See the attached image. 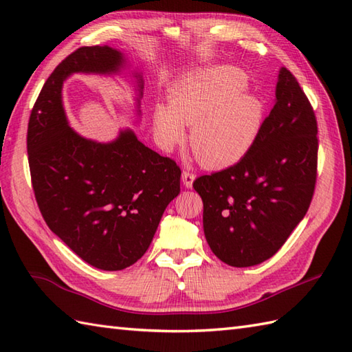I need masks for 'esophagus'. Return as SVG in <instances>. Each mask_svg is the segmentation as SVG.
<instances>
[{"label":"esophagus","instance_id":"1","mask_svg":"<svg viewBox=\"0 0 352 352\" xmlns=\"http://www.w3.org/2000/svg\"><path fill=\"white\" fill-rule=\"evenodd\" d=\"M195 178H197V175L193 174V172L183 170L182 182H183V184L186 186V188H192V184H193V182H195Z\"/></svg>","mask_w":352,"mask_h":352}]
</instances>
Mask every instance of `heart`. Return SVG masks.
<instances>
[{
	"label": "heart",
	"instance_id": "b5f03b06",
	"mask_svg": "<svg viewBox=\"0 0 352 352\" xmlns=\"http://www.w3.org/2000/svg\"><path fill=\"white\" fill-rule=\"evenodd\" d=\"M245 72L233 66H214L178 83L170 92V107L157 104L154 126L160 144L172 149L186 139L207 168H223L250 151L263 124V106L248 92Z\"/></svg>",
	"mask_w": 352,
	"mask_h": 352
}]
</instances>
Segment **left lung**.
<instances>
[{
    "mask_svg": "<svg viewBox=\"0 0 352 352\" xmlns=\"http://www.w3.org/2000/svg\"><path fill=\"white\" fill-rule=\"evenodd\" d=\"M318 174V122L289 69L251 149L233 166L198 177L207 243L223 263L248 267L271 258L307 213Z\"/></svg>",
    "mask_w": 352,
    "mask_h": 352,
    "instance_id": "obj_1",
    "label": "left lung"
}]
</instances>
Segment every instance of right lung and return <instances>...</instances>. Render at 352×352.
Wrapping results in <instances>:
<instances>
[{"label": "right lung", "mask_w": 352, "mask_h": 352, "mask_svg": "<svg viewBox=\"0 0 352 352\" xmlns=\"http://www.w3.org/2000/svg\"><path fill=\"white\" fill-rule=\"evenodd\" d=\"M121 51L81 47L57 65L30 115L27 153L34 197L50 230L86 263L121 271L146 252L164 208L180 193L177 163L138 140L131 130L110 144L74 131L62 102L74 72L118 74ZM138 78L139 98L144 89Z\"/></svg>", "instance_id": "1"}]
</instances>
